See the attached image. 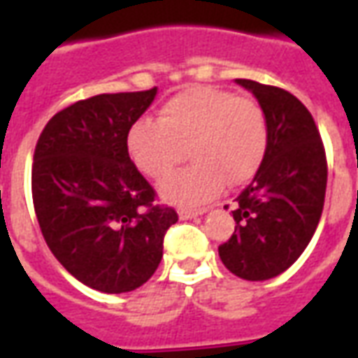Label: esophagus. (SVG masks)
<instances>
[{
	"label": "esophagus",
	"mask_w": 358,
	"mask_h": 358,
	"mask_svg": "<svg viewBox=\"0 0 358 358\" xmlns=\"http://www.w3.org/2000/svg\"><path fill=\"white\" fill-rule=\"evenodd\" d=\"M203 213H207V209H178V217L182 220H187V218H194V217H199Z\"/></svg>",
	"instance_id": "obj_1"
}]
</instances>
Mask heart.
I'll list each match as a JSON object with an SVG mask.
<instances>
[{
  "label": "heart",
  "instance_id": "1",
  "mask_svg": "<svg viewBox=\"0 0 358 358\" xmlns=\"http://www.w3.org/2000/svg\"><path fill=\"white\" fill-rule=\"evenodd\" d=\"M126 148L153 180L171 174L187 149L194 164L164 180L161 195L176 205H199L217 197L226 180L241 186L255 176L268 149V124L255 99L194 86L164 101L159 120H136Z\"/></svg>",
  "mask_w": 358,
  "mask_h": 358
}]
</instances>
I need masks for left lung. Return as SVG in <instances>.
<instances>
[{
	"instance_id": "obj_1",
	"label": "left lung",
	"mask_w": 358,
	"mask_h": 358,
	"mask_svg": "<svg viewBox=\"0 0 358 358\" xmlns=\"http://www.w3.org/2000/svg\"><path fill=\"white\" fill-rule=\"evenodd\" d=\"M236 82L263 107L268 149L253 182L236 199V230L218 255L232 274L261 282L289 268L315 236L328 163L315 118L295 95L255 80Z\"/></svg>"
}]
</instances>
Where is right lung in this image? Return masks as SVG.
Instances as JSON below:
<instances>
[{
    "mask_svg": "<svg viewBox=\"0 0 358 358\" xmlns=\"http://www.w3.org/2000/svg\"><path fill=\"white\" fill-rule=\"evenodd\" d=\"M157 88L101 94L59 110L38 138L32 199L43 240L76 280L126 293L153 276L178 215L157 205L155 189L126 148L130 126Z\"/></svg>",
    "mask_w": 358,
    "mask_h": 358,
    "instance_id": "add662e5",
    "label": "right lung"
}]
</instances>
